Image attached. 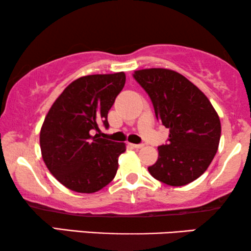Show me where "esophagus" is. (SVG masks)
I'll use <instances>...</instances> for the list:
<instances>
[{
    "label": "esophagus",
    "instance_id": "34e87169",
    "mask_svg": "<svg viewBox=\"0 0 251 251\" xmlns=\"http://www.w3.org/2000/svg\"><path fill=\"white\" fill-rule=\"evenodd\" d=\"M132 147H135V149H142V147H144V144H132Z\"/></svg>",
    "mask_w": 251,
    "mask_h": 251
}]
</instances>
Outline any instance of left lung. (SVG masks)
I'll list each match as a JSON object with an SVG mask.
<instances>
[{
    "mask_svg": "<svg viewBox=\"0 0 251 251\" xmlns=\"http://www.w3.org/2000/svg\"><path fill=\"white\" fill-rule=\"evenodd\" d=\"M133 77L152 100L157 121L169 129L166 145L149 171L170 186L198 179L216 155L221 139L219 116L200 89L167 68L135 71Z\"/></svg>",
    "mask_w": 251,
    "mask_h": 251,
    "instance_id": "obj_1",
    "label": "left lung"
}]
</instances>
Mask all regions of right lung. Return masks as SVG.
Listing matches in <instances>:
<instances>
[{"instance_id":"1","label":"right lung","mask_w":251,"mask_h":251,"mask_svg":"<svg viewBox=\"0 0 251 251\" xmlns=\"http://www.w3.org/2000/svg\"><path fill=\"white\" fill-rule=\"evenodd\" d=\"M126 83L123 72L72 82L56 99L40 132L44 163L54 178L77 193H95L111 183L125 143L100 138L107 114Z\"/></svg>"}]
</instances>
